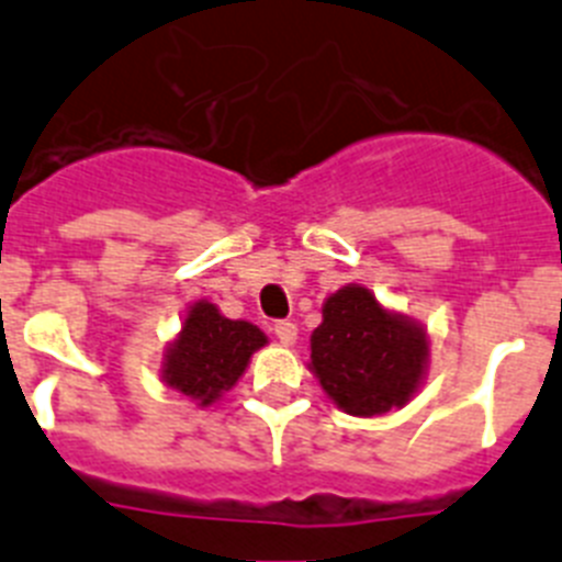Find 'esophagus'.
Masks as SVG:
<instances>
[{"label": "esophagus", "instance_id": "1", "mask_svg": "<svg viewBox=\"0 0 562 562\" xmlns=\"http://www.w3.org/2000/svg\"><path fill=\"white\" fill-rule=\"evenodd\" d=\"M276 337L281 342H284V346H292V342L297 340V326L292 324V321H278V324H276Z\"/></svg>", "mask_w": 562, "mask_h": 562}]
</instances>
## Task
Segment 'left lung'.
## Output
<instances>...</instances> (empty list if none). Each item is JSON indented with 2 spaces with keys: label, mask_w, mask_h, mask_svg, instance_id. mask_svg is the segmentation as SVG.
<instances>
[{
  "label": "left lung",
  "mask_w": 562,
  "mask_h": 562,
  "mask_svg": "<svg viewBox=\"0 0 562 562\" xmlns=\"http://www.w3.org/2000/svg\"><path fill=\"white\" fill-rule=\"evenodd\" d=\"M324 321L310 337V371L337 408L380 416L419 394L430 362L428 329L389 310L362 284H346L324 301Z\"/></svg>",
  "instance_id": "obj_1"
}]
</instances>
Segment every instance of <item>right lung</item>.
I'll list each match as a JSON object with an SVG mask.
<instances>
[{
  "label": "right lung",
  "instance_id": "right-lung-1",
  "mask_svg": "<svg viewBox=\"0 0 562 562\" xmlns=\"http://www.w3.org/2000/svg\"><path fill=\"white\" fill-rule=\"evenodd\" d=\"M267 335L250 321H231L207 297L193 301L180 331L162 351L160 380L168 389L211 408L241 380L250 357L267 346Z\"/></svg>",
  "mask_w": 562,
  "mask_h": 562
}]
</instances>
